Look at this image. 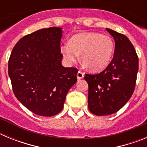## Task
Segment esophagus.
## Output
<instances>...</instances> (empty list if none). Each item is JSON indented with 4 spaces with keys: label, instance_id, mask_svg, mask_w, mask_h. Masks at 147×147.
I'll list each match as a JSON object with an SVG mask.
<instances>
[{
    "label": "esophagus",
    "instance_id": "34e87169",
    "mask_svg": "<svg viewBox=\"0 0 147 147\" xmlns=\"http://www.w3.org/2000/svg\"><path fill=\"white\" fill-rule=\"evenodd\" d=\"M76 76H77V80H82V79H83V77H84V73L82 72L81 71H78Z\"/></svg>",
    "mask_w": 147,
    "mask_h": 147
}]
</instances>
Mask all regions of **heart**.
<instances>
[{"mask_svg":"<svg viewBox=\"0 0 147 147\" xmlns=\"http://www.w3.org/2000/svg\"><path fill=\"white\" fill-rule=\"evenodd\" d=\"M115 45L108 36L96 32H83L74 35L60 51L67 64L71 65L80 54L81 59L92 71H101L110 64Z\"/></svg>","mask_w":147,"mask_h":147,"instance_id":"1","label":"heart"}]
</instances>
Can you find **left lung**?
<instances>
[{
    "instance_id": "obj_1",
    "label": "left lung",
    "mask_w": 147,
    "mask_h": 147,
    "mask_svg": "<svg viewBox=\"0 0 147 147\" xmlns=\"http://www.w3.org/2000/svg\"><path fill=\"white\" fill-rule=\"evenodd\" d=\"M115 40L113 58L98 74H85L88 84V108L96 115L115 113L126 105L134 92L138 57L125 35L106 28Z\"/></svg>"
}]
</instances>
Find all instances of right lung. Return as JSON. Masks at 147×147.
Segmentation results:
<instances>
[{"mask_svg":"<svg viewBox=\"0 0 147 147\" xmlns=\"http://www.w3.org/2000/svg\"><path fill=\"white\" fill-rule=\"evenodd\" d=\"M62 28H42L22 37L9 60V76L15 96L41 116L63 108L67 92L76 82L78 70L62 65Z\"/></svg>","mask_w":147,"mask_h":147,"instance_id":"add662e5","label":"right lung"}]
</instances>
